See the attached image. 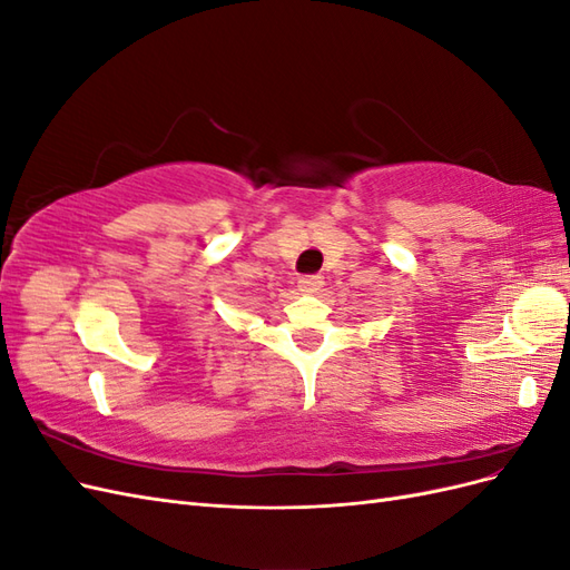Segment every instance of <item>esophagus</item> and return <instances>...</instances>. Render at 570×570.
Returning <instances> with one entry per match:
<instances>
[{"label": "esophagus", "instance_id": "esophagus-1", "mask_svg": "<svg viewBox=\"0 0 570 570\" xmlns=\"http://www.w3.org/2000/svg\"><path fill=\"white\" fill-rule=\"evenodd\" d=\"M321 287H323L321 275H304V278L299 281V289L304 292V295H316V292H321Z\"/></svg>", "mask_w": 570, "mask_h": 570}]
</instances>
